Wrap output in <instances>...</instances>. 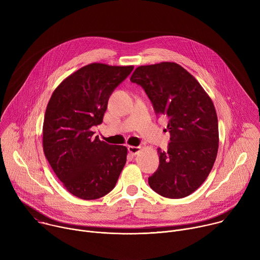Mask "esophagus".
Segmentation results:
<instances>
[{
	"mask_svg": "<svg viewBox=\"0 0 260 260\" xmlns=\"http://www.w3.org/2000/svg\"><path fill=\"white\" fill-rule=\"evenodd\" d=\"M127 150H128V152L131 154L137 155L140 152V150H141V147L140 146H128L127 147Z\"/></svg>",
	"mask_w": 260,
	"mask_h": 260,
	"instance_id": "obj_1",
	"label": "esophagus"
}]
</instances>
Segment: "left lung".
<instances>
[{
  "instance_id": "8db88e82",
  "label": "left lung",
  "mask_w": 260,
  "mask_h": 260,
  "mask_svg": "<svg viewBox=\"0 0 260 260\" xmlns=\"http://www.w3.org/2000/svg\"><path fill=\"white\" fill-rule=\"evenodd\" d=\"M131 81L144 88L156 114L169 118L168 151L157 149L159 166L148 183L161 197H188L205 182L218 152V119L211 98L176 62L140 66Z\"/></svg>"
}]
</instances>
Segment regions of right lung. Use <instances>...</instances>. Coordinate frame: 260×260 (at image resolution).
Here are the masks:
<instances>
[{
	"label": "right lung",
	"mask_w": 260,
	"mask_h": 260,
	"mask_svg": "<svg viewBox=\"0 0 260 260\" xmlns=\"http://www.w3.org/2000/svg\"><path fill=\"white\" fill-rule=\"evenodd\" d=\"M133 66L93 62L67 77L53 91L43 123L45 157L66 189L82 200L112 190L126 162L127 148L93 137L108 101Z\"/></svg>",
	"instance_id": "1"
}]
</instances>
